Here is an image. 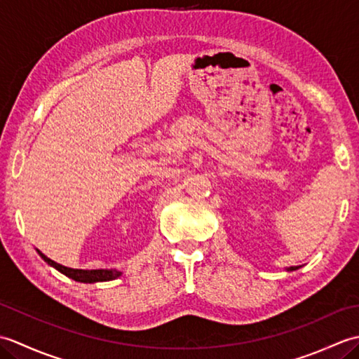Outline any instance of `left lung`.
Wrapping results in <instances>:
<instances>
[{
    "label": "left lung",
    "instance_id": "1",
    "mask_svg": "<svg viewBox=\"0 0 359 359\" xmlns=\"http://www.w3.org/2000/svg\"><path fill=\"white\" fill-rule=\"evenodd\" d=\"M297 269H299V266H288L287 271H294V270H297Z\"/></svg>",
    "mask_w": 359,
    "mask_h": 359
}]
</instances>
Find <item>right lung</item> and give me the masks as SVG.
<instances>
[{"mask_svg": "<svg viewBox=\"0 0 359 359\" xmlns=\"http://www.w3.org/2000/svg\"><path fill=\"white\" fill-rule=\"evenodd\" d=\"M36 253L41 256L44 262H48L53 269L63 273L65 276L71 278L77 282H85V284H95V282H106V280H114L121 276V271L117 269H100V270H77V269H69V266H65L62 264H57L52 261L48 256H44L40 250H36Z\"/></svg>", "mask_w": 359, "mask_h": 359, "instance_id": "add662e5", "label": "right lung"}]
</instances>
